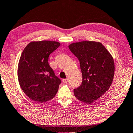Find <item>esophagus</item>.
Wrapping results in <instances>:
<instances>
[{
  "label": "esophagus",
  "instance_id": "1",
  "mask_svg": "<svg viewBox=\"0 0 133 133\" xmlns=\"http://www.w3.org/2000/svg\"><path fill=\"white\" fill-rule=\"evenodd\" d=\"M62 82L63 83H66L67 82H68V79H64L62 80Z\"/></svg>",
  "mask_w": 133,
  "mask_h": 133
}]
</instances>
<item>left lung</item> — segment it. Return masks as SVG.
I'll list each match as a JSON object with an SVG mask.
<instances>
[{"label": "left lung", "instance_id": "obj_1", "mask_svg": "<svg viewBox=\"0 0 133 133\" xmlns=\"http://www.w3.org/2000/svg\"><path fill=\"white\" fill-rule=\"evenodd\" d=\"M80 62L83 81L74 89L78 100L91 104L108 90L115 75V63L110 52L99 42L84 41L69 45Z\"/></svg>", "mask_w": 133, "mask_h": 133}]
</instances>
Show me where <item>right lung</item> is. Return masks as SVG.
Returning a JSON list of instances; mask_svg holds the SVG:
<instances>
[{"label":"right lung","mask_w":133,"mask_h":133,"mask_svg":"<svg viewBox=\"0 0 133 133\" xmlns=\"http://www.w3.org/2000/svg\"><path fill=\"white\" fill-rule=\"evenodd\" d=\"M56 41H33L27 45L18 62L17 76L20 87L28 97L44 103L57 94L61 79L48 63L49 57L59 47Z\"/></svg>","instance_id":"add662e5"}]
</instances>
